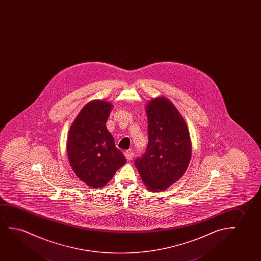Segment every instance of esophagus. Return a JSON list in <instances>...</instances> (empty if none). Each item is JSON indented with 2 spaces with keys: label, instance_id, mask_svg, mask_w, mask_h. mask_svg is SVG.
<instances>
[{
  "label": "esophagus",
  "instance_id": "obj_1",
  "mask_svg": "<svg viewBox=\"0 0 261 261\" xmlns=\"http://www.w3.org/2000/svg\"><path fill=\"white\" fill-rule=\"evenodd\" d=\"M124 154H125V159L128 161H131L133 158H134V152H132L131 150H125Z\"/></svg>",
  "mask_w": 261,
  "mask_h": 261
}]
</instances>
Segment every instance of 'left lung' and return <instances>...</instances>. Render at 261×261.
Here are the masks:
<instances>
[{
    "label": "left lung",
    "instance_id": "obj_1",
    "mask_svg": "<svg viewBox=\"0 0 261 261\" xmlns=\"http://www.w3.org/2000/svg\"><path fill=\"white\" fill-rule=\"evenodd\" d=\"M145 111L148 145L135 165L148 190L161 192L185 175L192 156V142L185 119L168 98H154Z\"/></svg>",
    "mask_w": 261,
    "mask_h": 261
}]
</instances>
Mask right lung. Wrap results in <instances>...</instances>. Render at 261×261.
I'll use <instances>...</instances> for the list:
<instances>
[{
  "label": "right lung",
  "mask_w": 261,
  "mask_h": 261,
  "mask_svg": "<svg viewBox=\"0 0 261 261\" xmlns=\"http://www.w3.org/2000/svg\"><path fill=\"white\" fill-rule=\"evenodd\" d=\"M112 108L107 100H91L76 116L68 132L67 153L70 167L81 181L93 188L106 186L126 162L106 126Z\"/></svg>",
  "instance_id": "obj_1"
}]
</instances>
